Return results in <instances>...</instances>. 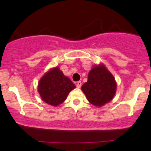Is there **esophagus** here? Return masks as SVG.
Instances as JSON below:
<instances>
[{"mask_svg": "<svg viewBox=\"0 0 151 151\" xmlns=\"http://www.w3.org/2000/svg\"><path fill=\"white\" fill-rule=\"evenodd\" d=\"M81 86V81H77V87L80 88Z\"/></svg>", "mask_w": 151, "mask_h": 151, "instance_id": "esophagus-1", "label": "esophagus"}]
</instances>
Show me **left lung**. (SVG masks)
<instances>
[{
  "label": "left lung",
  "instance_id": "obj_1",
  "mask_svg": "<svg viewBox=\"0 0 151 151\" xmlns=\"http://www.w3.org/2000/svg\"><path fill=\"white\" fill-rule=\"evenodd\" d=\"M88 101L101 106L114 98L116 84L113 75L104 65H96L88 74V80L81 86Z\"/></svg>",
  "mask_w": 151,
  "mask_h": 151
}]
</instances>
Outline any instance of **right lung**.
<instances>
[{
  "label": "right lung",
  "mask_w": 151,
  "mask_h": 151,
  "mask_svg": "<svg viewBox=\"0 0 151 151\" xmlns=\"http://www.w3.org/2000/svg\"><path fill=\"white\" fill-rule=\"evenodd\" d=\"M75 87L73 82L55 67L40 80L38 91L43 101L56 106L65 101L68 93Z\"/></svg>",
  "instance_id": "right-lung-1"
}]
</instances>
